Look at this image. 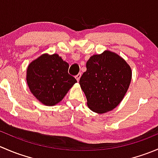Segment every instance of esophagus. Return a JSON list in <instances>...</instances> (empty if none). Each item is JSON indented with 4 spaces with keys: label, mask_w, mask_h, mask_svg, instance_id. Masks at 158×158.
Masks as SVG:
<instances>
[{
    "label": "esophagus",
    "mask_w": 158,
    "mask_h": 158,
    "mask_svg": "<svg viewBox=\"0 0 158 158\" xmlns=\"http://www.w3.org/2000/svg\"><path fill=\"white\" fill-rule=\"evenodd\" d=\"M81 76H82V75H81V73H78V74L76 75V76H75V77H76V80L79 81V79H80Z\"/></svg>",
    "instance_id": "obj_1"
}]
</instances>
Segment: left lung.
I'll return each mask as SVG.
<instances>
[{
  "label": "left lung",
  "instance_id": "1",
  "mask_svg": "<svg viewBox=\"0 0 158 158\" xmlns=\"http://www.w3.org/2000/svg\"><path fill=\"white\" fill-rule=\"evenodd\" d=\"M86 69L79 84L89 109L100 114L114 109L123 99L130 85V66L116 53L105 51L91 56Z\"/></svg>",
  "mask_w": 158,
  "mask_h": 158
}]
</instances>
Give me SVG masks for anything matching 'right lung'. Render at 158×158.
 I'll return each mask as SVG.
<instances>
[{"label":"right lung","instance_id":"obj_1","mask_svg":"<svg viewBox=\"0 0 158 158\" xmlns=\"http://www.w3.org/2000/svg\"><path fill=\"white\" fill-rule=\"evenodd\" d=\"M68 69L69 64L57 54L40 56L27 68V82L30 92L43 104H57L77 82Z\"/></svg>","mask_w":158,"mask_h":158}]
</instances>
